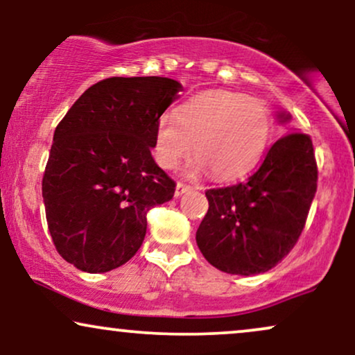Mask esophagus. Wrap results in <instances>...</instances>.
Returning <instances> with one entry per match:
<instances>
[{"instance_id": "obj_1", "label": "esophagus", "mask_w": 355, "mask_h": 355, "mask_svg": "<svg viewBox=\"0 0 355 355\" xmlns=\"http://www.w3.org/2000/svg\"><path fill=\"white\" fill-rule=\"evenodd\" d=\"M191 187L190 185H185V183H177V187H175V197H180V195L187 193V191H190Z\"/></svg>"}]
</instances>
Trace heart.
<instances>
[{
  "label": "heart",
  "mask_w": 355,
  "mask_h": 355,
  "mask_svg": "<svg viewBox=\"0 0 355 355\" xmlns=\"http://www.w3.org/2000/svg\"><path fill=\"white\" fill-rule=\"evenodd\" d=\"M270 130V113L259 100L223 89L205 92L182 103L175 118H160L155 130L157 160L164 168H173L195 141L191 172L209 168L218 180H230L254 168Z\"/></svg>",
  "instance_id": "1"
}]
</instances>
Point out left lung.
<instances>
[{
    "label": "left lung",
    "mask_w": 355,
    "mask_h": 355,
    "mask_svg": "<svg viewBox=\"0 0 355 355\" xmlns=\"http://www.w3.org/2000/svg\"><path fill=\"white\" fill-rule=\"evenodd\" d=\"M277 118L287 123L291 115L279 112ZM315 190L311 137L288 133L270 146L247 180L205 191L209 211L197 230V245L218 270L263 274L294 248Z\"/></svg>",
    "instance_id": "obj_1"
}]
</instances>
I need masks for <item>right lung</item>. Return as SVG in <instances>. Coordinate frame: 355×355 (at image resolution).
<instances>
[{"label":"right lung","mask_w":355,"mask_h":355,"mask_svg":"<svg viewBox=\"0 0 355 355\" xmlns=\"http://www.w3.org/2000/svg\"><path fill=\"white\" fill-rule=\"evenodd\" d=\"M183 87L162 76H113L89 87L53 135L43 202L67 262L103 274L128 262L146 211L172 200L175 182L155 164V130Z\"/></svg>","instance_id":"1"}]
</instances>
